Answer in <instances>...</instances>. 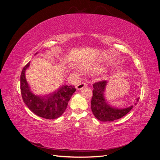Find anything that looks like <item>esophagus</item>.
Masks as SVG:
<instances>
[{
	"label": "esophagus",
	"instance_id": "34e87169",
	"mask_svg": "<svg viewBox=\"0 0 160 160\" xmlns=\"http://www.w3.org/2000/svg\"><path fill=\"white\" fill-rule=\"evenodd\" d=\"M86 86H87L86 83H84V82H82V83H80L77 84V85H76V89H78V90H80V89H81L84 88L85 87H86Z\"/></svg>",
	"mask_w": 160,
	"mask_h": 160
}]
</instances>
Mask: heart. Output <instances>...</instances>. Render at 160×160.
I'll use <instances>...</instances> for the list:
<instances>
[{"mask_svg":"<svg viewBox=\"0 0 160 160\" xmlns=\"http://www.w3.org/2000/svg\"><path fill=\"white\" fill-rule=\"evenodd\" d=\"M91 69H89V67H85V69H88V70H89V69H93V70H99V67H91Z\"/></svg>","mask_w":160,"mask_h":160,"instance_id":"obj_1","label":"heart"}]
</instances>
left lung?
Returning a JSON list of instances; mask_svg holds the SVG:
<instances>
[{
  "label": "left lung",
  "instance_id": "left-lung-1",
  "mask_svg": "<svg viewBox=\"0 0 160 160\" xmlns=\"http://www.w3.org/2000/svg\"><path fill=\"white\" fill-rule=\"evenodd\" d=\"M106 85V81H100L93 84L91 107L92 112L97 119L102 122H112L128 113L133 108V105L125 108H119L110 105L105 96ZM138 101L139 98L136 99L137 102ZM136 103H135V105Z\"/></svg>",
  "mask_w": 160,
  "mask_h": 160
}]
</instances>
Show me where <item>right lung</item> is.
<instances>
[{
	"instance_id": "right-lung-1",
	"label": "right lung",
	"mask_w": 160,
	"mask_h": 160,
	"mask_svg": "<svg viewBox=\"0 0 160 160\" xmlns=\"http://www.w3.org/2000/svg\"><path fill=\"white\" fill-rule=\"evenodd\" d=\"M27 63L21 72V93L23 101L31 111L42 118L57 119L65 112L72 95L76 89L72 85H62L48 93H35L28 86L25 78Z\"/></svg>"
}]
</instances>
